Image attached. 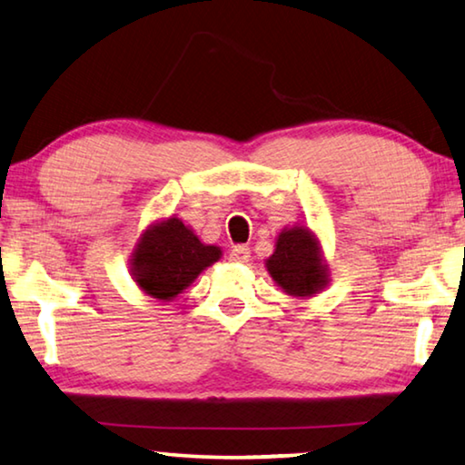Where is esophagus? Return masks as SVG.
I'll use <instances>...</instances> for the list:
<instances>
[{"mask_svg": "<svg viewBox=\"0 0 465 465\" xmlns=\"http://www.w3.org/2000/svg\"><path fill=\"white\" fill-rule=\"evenodd\" d=\"M230 261L248 262L250 261V248L248 246H233L232 252H230Z\"/></svg>", "mask_w": 465, "mask_h": 465, "instance_id": "1", "label": "esophagus"}]
</instances>
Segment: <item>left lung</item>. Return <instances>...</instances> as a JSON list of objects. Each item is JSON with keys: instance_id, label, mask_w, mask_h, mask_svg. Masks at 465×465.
<instances>
[{"instance_id": "8db88e82", "label": "left lung", "mask_w": 465, "mask_h": 465, "mask_svg": "<svg viewBox=\"0 0 465 465\" xmlns=\"http://www.w3.org/2000/svg\"><path fill=\"white\" fill-rule=\"evenodd\" d=\"M267 271L290 296H312L327 282L319 240L300 225L279 235L275 252L267 261Z\"/></svg>"}]
</instances>
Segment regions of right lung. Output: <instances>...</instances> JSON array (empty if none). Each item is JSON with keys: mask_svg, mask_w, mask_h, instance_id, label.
<instances>
[{"mask_svg": "<svg viewBox=\"0 0 465 465\" xmlns=\"http://www.w3.org/2000/svg\"><path fill=\"white\" fill-rule=\"evenodd\" d=\"M219 256L217 246L203 244L180 219L169 217L143 233L132 254V271L149 296L172 300Z\"/></svg>", "mask_w": 465, "mask_h": 465, "instance_id": "obj_1", "label": "right lung"}]
</instances>
